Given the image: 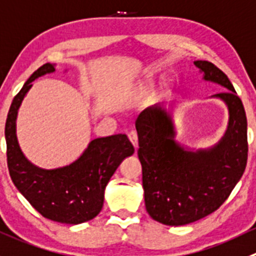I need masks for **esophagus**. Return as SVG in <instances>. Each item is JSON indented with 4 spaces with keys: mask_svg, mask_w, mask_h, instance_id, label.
Wrapping results in <instances>:
<instances>
[{
    "mask_svg": "<svg viewBox=\"0 0 256 256\" xmlns=\"http://www.w3.org/2000/svg\"><path fill=\"white\" fill-rule=\"evenodd\" d=\"M128 138H130V141H131V144H132L134 145V148H138V132H136V131H130V132H128Z\"/></svg>",
    "mask_w": 256,
    "mask_h": 256,
    "instance_id": "esophagus-1",
    "label": "esophagus"
}]
</instances>
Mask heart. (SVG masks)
Returning <instances> with one entry per match:
<instances>
[{
    "label": "heart",
    "instance_id": "b5f03b06",
    "mask_svg": "<svg viewBox=\"0 0 256 256\" xmlns=\"http://www.w3.org/2000/svg\"><path fill=\"white\" fill-rule=\"evenodd\" d=\"M154 86H155V80H154V78H148V80H145L144 82H141L140 85L136 88L135 92H134V96H135V98H142V96L148 95V94L152 90ZM164 88H168V81H165V82H164Z\"/></svg>",
    "mask_w": 256,
    "mask_h": 256
}]
</instances>
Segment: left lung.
Segmentation results:
<instances>
[{"instance_id":"8db88e82","label":"left lung","mask_w":256,"mask_h":256,"mask_svg":"<svg viewBox=\"0 0 256 256\" xmlns=\"http://www.w3.org/2000/svg\"><path fill=\"white\" fill-rule=\"evenodd\" d=\"M205 81L226 88L212 95L225 102L229 124L212 148L188 150L175 141L171 114L152 106L136 118L145 206L156 222L190 224L219 209L242 176L248 160L244 106L228 76L209 61H195Z\"/></svg>"}]
</instances>
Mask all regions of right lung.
<instances>
[{"instance_id": "add662e5", "label": "right lung", "mask_w": 256, "mask_h": 256, "mask_svg": "<svg viewBox=\"0 0 256 256\" xmlns=\"http://www.w3.org/2000/svg\"><path fill=\"white\" fill-rule=\"evenodd\" d=\"M52 72V64L37 68L12 101L4 128L7 165L17 190L42 216L76 225L98 216L102 209L106 185L135 148L128 136L118 134L92 140L78 160L64 168L46 170L27 160L17 141V114L32 81Z\"/></svg>"}]
</instances>
